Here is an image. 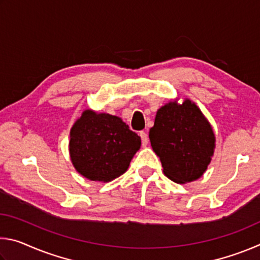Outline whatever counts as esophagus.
<instances>
[{"mask_svg": "<svg viewBox=\"0 0 260 260\" xmlns=\"http://www.w3.org/2000/svg\"><path fill=\"white\" fill-rule=\"evenodd\" d=\"M140 136H141V140H142V146H147L148 144V141H149V138L146 132H140Z\"/></svg>", "mask_w": 260, "mask_h": 260, "instance_id": "esophagus-1", "label": "esophagus"}]
</instances>
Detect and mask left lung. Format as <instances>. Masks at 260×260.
<instances>
[{"label":"left lung","mask_w":260,"mask_h":260,"mask_svg":"<svg viewBox=\"0 0 260 260\" xmlns=\"http://www.w3.org/2000/svg\"><path fill=\"white\" fill-rule=\"evenodd\" d=\"M151 147L164 174L177 183L191 182L208 169L214 150V133L195 103L170 102L157 111L149 131Z\"/></svg>","instance_id":"left-lung-1"}]
</instances>
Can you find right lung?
<instances>
[{
	"label": "right lung",
	"mask_w": 260,
	"mask_h": 260,
	"mask_svg": "<svg viewBox=\"0 0 260 260\" xmlns=\"http://www.w3.org/2000/svg\"><path fill=\"white\" fill-rule=\"evenodd\" d=\"M70 155L74 167L93 181L108 182L128 169L141 147V138L119 117L83 111L70 133Z\"/></svg>",
	"instance_id": "add662e5"
}]
</instances>
